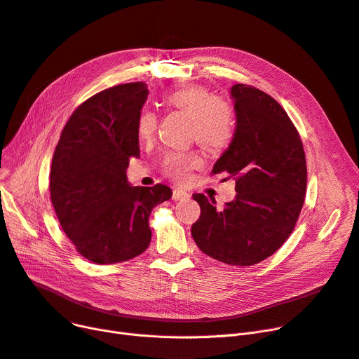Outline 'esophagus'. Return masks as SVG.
<instances>
[{
    "mask_svg": "<svg viewBox=\"0 0 359 359\" xmlns=\"http://www.w3.org/2000/svg\"><path fill=\"white\" fill-rule=\"evenodd\" d=\"M189 194H187V192H184V191H180V189H175L173 191V199L175 201H186V199H189Z\"/></svg>",
    "mask_w": 359,
    "mask_h": 359,
    "instance_id": "34e87169",
    "label": "esophagus"
}]
</instances>
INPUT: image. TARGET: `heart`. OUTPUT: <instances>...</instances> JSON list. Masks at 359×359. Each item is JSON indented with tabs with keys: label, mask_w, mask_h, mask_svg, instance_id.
I'll use <instances>...</instances> for the list:
<instances>
[{
	"label": "heart",
	"mask_w": 359,
	"mask_h": 359,
	"mask_svg": "<svg viewBox=\"0 0 359 359\" xmlns=\"http://www.w3.org/2000/svg\"><path fill=\"white\" fill-rule=\"evenodd\" d=\"M163 103L189 118V135L208 153L217 154L227 149L236 134V118L231 106L203 87L192 86L167 93ZM157 116L144 109L137 116V135L141 141H149L156 134ZM202 164L195 151H173L165 154L161 172L176 183H184L191 172Z\"/></svg>",
	"instance_id": "heart-1"
}]
</instances>
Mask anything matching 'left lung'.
<instances>
[{
  "label": "left lung",
  "instance_id": "obj_1",
  "mask_svg": "<svg viewBox=\"0 0 359 359\" xmlns=\"http://www.w3.org/2000/svg\"><path fill=\"white\" fill-rule=\"evenodd\" d=\"M231 97L236 134L211 173L233 177L237 195L222 208L214 198L194 195L201 217L192 237L205 255L252 266L291 236L306 198L307 164L297 128L273 97L248 84L233 86Z\"/></svg>",
  "mask_w": 359,
  "mask_h": 359
}]
</instances>
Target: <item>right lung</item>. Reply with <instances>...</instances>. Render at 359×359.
<instances>
[{
	"mask_svg": "<svg viewBox=\"0 0 359 359\" xmlns=\"http://www.w3.org/2000/svg\"><path fill=\"white\" fill-rule=\"evenodd\" d=\"M145 83L94 94L74 110L55 148L49 189L55 214L77 252L93 263L126 262L147 250L148 218L172 198L165 184L132 187L130 157H140L137 116Z\"/></svg>",
	"mask_w": 359,
	"mask_h": 359,
	"instance_id": "right-lung-1",
	"label": "right lung"
}]
</instances>
